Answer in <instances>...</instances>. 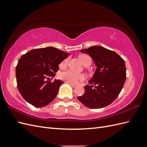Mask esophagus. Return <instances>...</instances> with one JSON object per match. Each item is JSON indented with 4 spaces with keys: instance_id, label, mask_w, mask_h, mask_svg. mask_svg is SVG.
Instances as JSON below:
<instances>
[{
    "instance_id": "obj_1",
    "label": "esophagus",
    "mask_w": 147,
    "mask_h": 147,
    "mask_svg": "<svg viewBox=\"0 0 147 147\" xmlns=\"http://www.w3.org/2000/svg\"><path fill=\"white\" fill-rule=\"evenodd\" d=\"M70 86H72V87H74V88H75L77 86V84H74V83H70Z\"/></svg>"
}]
</instances>
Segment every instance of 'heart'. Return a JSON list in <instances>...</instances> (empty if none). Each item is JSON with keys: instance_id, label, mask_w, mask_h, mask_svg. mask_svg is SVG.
<instances>
[{"instance_id": "b5f03b06", "label": "heart", "mask_w": 147, "mask_h": 147, "mask_svg": "<svg viewBox=\"0 0 147 147\" xmlns=\"http://www.w3.org/2000/svg\"><path fill=\"white\" fill-rule=\"evenodd\" d=\"M79 59L82 63V64L84 65L88 63H91V59L90 57L85 55H82L79 56ZM69 63V58L65 59L60 64L61 67L64 68L67 66ZM60 77L61 79L64 80L72 83H77L79 81H82L85 78V76L82 74H78L72 72L71 70H65L62 72L60 74Z\"/></svg>"}]
</instances>
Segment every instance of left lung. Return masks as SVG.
<instances>
[{
    "label": "left lung",
    "mask_w": 147,
    "mask_h": 147,
    "mask_svg": "<svg viewBox=\"0 0 147 147\" xmlns=\"http://www.w3.org/2000/svg\"><path fill=\"white\" fill-rule=\"evenodd\" d=\"M80 51L91 57L97 69L89 80L90 85L84 86V94L77 99L88 108L105 107L117 99L122 90L126 78L125 62L116 52L100 46Z\"/></svg>",
    "instance_id": "obj_1"
}]
</instances>
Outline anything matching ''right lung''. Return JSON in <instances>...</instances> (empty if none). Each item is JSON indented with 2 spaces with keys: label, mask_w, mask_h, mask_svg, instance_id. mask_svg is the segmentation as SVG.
<instances>
[{
  "label": "right lung",
  "mask_w": 147,
  "mask_h": 147,
  "mask_svg": "<svg viewBox=\"0 0 147 147\" xmlns=\"http://www.w3.org/2000/svg\"><path fill=\"white\" fill-rule=\"evenodd\" d=\"M69 53L54 47L34 49L22 56L16 67L18 89L22 97L35 107H43L54 100L64 82L55 80L58 65Z\"/></svg>",
  "instance_id": "add662e5"
}]
</instances>
